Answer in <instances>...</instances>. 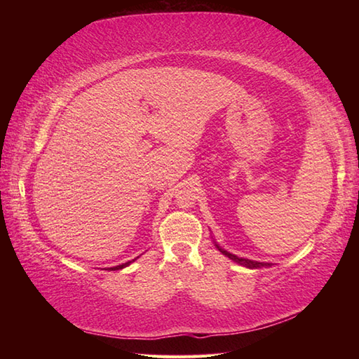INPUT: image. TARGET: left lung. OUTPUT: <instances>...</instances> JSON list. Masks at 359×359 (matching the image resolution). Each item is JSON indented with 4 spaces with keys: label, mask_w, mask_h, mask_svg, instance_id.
<instances>
[{
    "label": "left lung",
    "mask_w": 359,
    "mask_h": 359,
    "mask_svg": "<svg viewBox=\"0 0 359 359\" xmlns=\"http://www.w3.org/2000/svg\"><path fill=\"white\" fill-rule=\"evenodd\" d=\"M217 247V245H216ZM219 248V251L222 255H225L226 257H230L231 261H234V262H238V264H241V265H245V266H250V269H261V266H269L270 264H265V262H257V261H250V259H242V257H238V256H234V255H231V253H228V251H225V250H222L220 247H217Z\"/></svg>",
    "instance_id": "obj_1"
}]
</instances>
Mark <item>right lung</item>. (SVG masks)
<instances>
[{
	"instance_id": "1",
	"label": "right lung",
	"mask_w": 359,
	"mask_h": 359,
	"mask_svg": "<svg viewBox=\"0 0 359 359\" xmlns=\"http://www.w3.org/2000/svg\"><path fill=\"white\" fill-rule=\"evenodd\" d=\"M133 261H129V262H126V264H121V265H117V266H111L109 270H120V269H123V266H126V265H129L131 264Z\"/></svg>"
}]
</instances>
